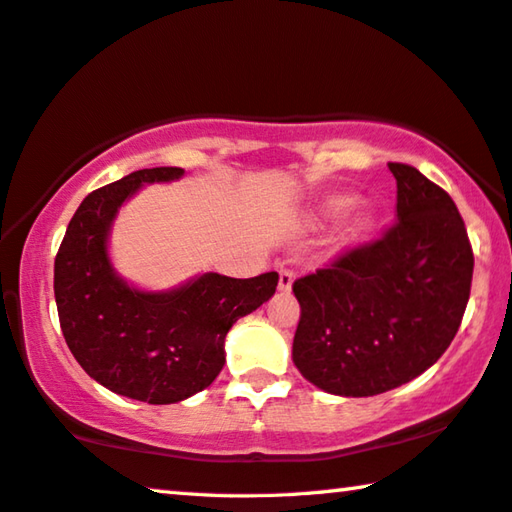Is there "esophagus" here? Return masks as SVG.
I'll list each match as a JSON object with an SVG mask.
<instances>
[{
  "label": "esophagus",
  "instance_id": "34e87169",
  "mask_svg": "<svg viewBox=\"0 0 512 512\" xmlns=\"http://www.w3.org/2000/svg\"><path fill=\"white\" fill-rule=\"evenodd\" d=\"M294 280H296V273L289 271V269H282L280 271V282H278V289L282 294H289L291 287H294Z\"/></svg>",
  "mask_w": 512,
  "mask_h": 512
}]
</instances>
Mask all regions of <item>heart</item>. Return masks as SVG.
Here are the masks:
<instances>
[{
  "instance_id": "heart-1",
  "label": "heart",
  "mask_w": 512,
  "mask_h": 512,
  "mask_svg": "<svg viewBox=\"0 0 512 512\" xmlns=\"http://www.w3.org/2000/svg\"><path fill=\"white\" fill-rule=\"evenodd\" d=\"M355 205H358V198L355 196H332L321 202L319 209H316V216H319L321 223H332V221H339V218H344L346 214H351ZM348 234H351V237H360L362 234L360 223L348 227Z\"/></svg>"
}]
</instances>
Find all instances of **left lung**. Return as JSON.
Instances as JSON below:
<instances>
[{
  "label": "left lung",
  "instance_id": "left-lung-1",
  "mask_svg": "<svg viewBox=\"0 0 512 512\" xmlns=\"http://www.w3.org/2000/svg\"><path fill=\"white\" fill-rule=\"evenodd\" d=\"M387 166L396 223L294 282L291 360L328 394L376 396L415 380L449 348L469 300L474 255L456 202L417 168Z\"/></svg>",
  "mask_w": 512,
  "mask_h": 512
}]
</instances>
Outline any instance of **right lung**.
I'll return each instance as SVG.
<instances>
[{
	"instance_id": "1",
	"label": "right lung",
	"mask_w": 512,
	"mask_h": 512,
	"mask_svg": "<svg viewBox=\"0 0 512 512\" xmlns=\"http://www.w3.org/2000/svg\"><path fill=\"white\" fill-rule=\"evenodd\" d=\"M182 168H143L88 193L54 262L63 337L88 376L120 396L180 403L216 380L225 337L275 294L278 273L237 280L198 273L173 289H143L116 271L113 223L145 184L177 182Z\"/></svg>"
}]
</instances>
